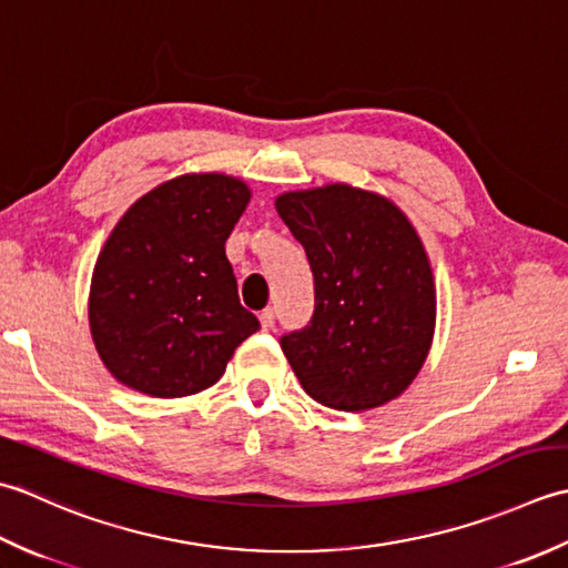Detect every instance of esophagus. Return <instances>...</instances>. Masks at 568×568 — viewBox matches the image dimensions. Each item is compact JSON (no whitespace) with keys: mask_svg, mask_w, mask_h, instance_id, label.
<instances>
[{"mask_svg":"<svg viewBox=\"0 0 568 568\" xmlns=\"http://www.w3.org/2000/svg\"><path fill=\"white\" fill-rule=\"evenodd\" d=\"M260 323H262V331H272L274 323H276V311L274 308H264L260 314Z\"/></svg>","mask_w":568,"mask_h":568,"instance_id":"1","label":"esophagus"}]
</instances>
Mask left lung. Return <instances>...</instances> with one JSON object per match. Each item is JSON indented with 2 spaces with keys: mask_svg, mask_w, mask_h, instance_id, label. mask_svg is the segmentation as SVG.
Instances as JSON below:
<instances>
[{
  "mask_svg": "<svg viewBox=\"0 0 568 568\" xmlns=\"http://www.w3.org/2000/svg\"><path fill=\"white\" fill-rule=\"evenodd\" d=\"M276 213L306 250L314 316L280 338L308 397L363 412L399 397L432 348L436 288L395 203L345 183L284 193Z\"/></svg>",
  "mask_w": 568,
  "mask_h": 568,
  "instance_id": "8db88e82",
  "label": "left lung"
}]
</instances>
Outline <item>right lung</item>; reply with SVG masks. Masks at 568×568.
Masks as SVG:
<instances>
[{"label": "right lung", "mask_w": 568, "mask_h": 568, "mask_svg": "<svg viewBox=\"0 0 568 568\" xmlns=\"http://www.w3.org/2000/svg\"><path fill=\"white\" fill-rule=\"evenodd\" d=\"M247 203L242 181L191 173L142 195L114 225L88 311L102 363L122 385L149 397L195 395L260 331L225 257Z\"/></svg>", "instance_id": "right-lung-1"}]
</instances>
